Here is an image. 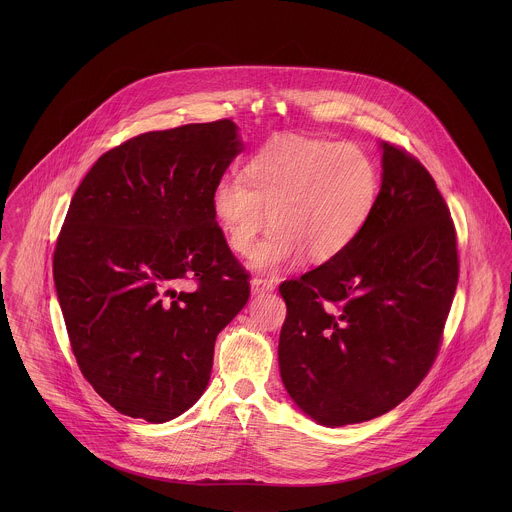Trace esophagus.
<instances>
[{
  "instance_id": "34e87169",
  "label": "esophagus",
  "mask_w": 512,
  "mask_h": 512,
  "mask_svg": "<svg viewBox=\"0 0 512 512\" xmlns=\"http://www.w3.org/2000/svg\"><path fill=\"white\" fill-rule=\"evenodd\" d=\"M274 288H276V284L272 280H266V278H252L250 280V292H252V295L272 292Z\"/></svg>"
}]
</instances>
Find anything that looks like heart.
I'll list each match as a JSON object with an SVG mask.
<instances>
[{
	"label": "heart",
	"mask_w": 512,
	"mask_h": 512,
	"mask_svg": "<svg viewBox=\"0 0 512 512\" xmlns=\"http://www.w3.org/2000/svg\"><path fill=\"white\" fill-rule=\"evenodd\" d=\"M213 189V215L228 246L248 254L270 221L275 228L250 266L278 272L301 254L323 264L349 250L372 217L380 173L363 147L321 138H284L258 149Z\"/></svg>",
	"instance_id": "heart-1"
}]
</instances>
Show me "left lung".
I'll use <instances>...</instances> for the list:
<instances>
[{
  "label": "left lung",
  "mask_w": 512,
  "mask_h": 512,
  "mask_svg": "<svg viewBox=\"0 0 512 512\" xmlns=\"http://www.w3.org/2000/svg\"><path fill=\"white\" fill-rule=\"evenodd\" d=\"M382 183L363 234L335 260L280 286L282 382L325 428L378 418L406 400L438 355L457 288L455 228L436 181L378 144Z\"/></svg>",
  "instance_id": "left-lung-1"
}]
</instances>
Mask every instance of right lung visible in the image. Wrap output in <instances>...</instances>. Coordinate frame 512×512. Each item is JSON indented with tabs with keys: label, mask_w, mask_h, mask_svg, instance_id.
Masks as SVG:
<instances>
[{
	"label": "right lung",
	"mask_w": 512,
	"mask_h": 512,
	"mask_svg": "<svg viewBox=\"0 0 512 512\" xmlns=\"http://www.w3.org/2000/svg\"><path fill=\"white\" fill-rule=\"evenodd\" d=\"M242 149L230 120L147 132L104 153L74 193L55 288L80 372L120 414L163 424L187 412L248 301L211 203ZM187 279L196 288L179 293Z\"/></svg>",
	"instance_id": "obj_1"
}]
</instances>
